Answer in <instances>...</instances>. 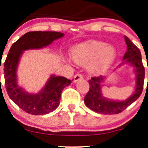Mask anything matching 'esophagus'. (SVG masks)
I'll list each match as a JSON object with an SVG mask.
<instances>
[{
  "label": "esophagus",
  "mask_w": 148,
  "mask_h": 148,
  "mask_svg": "<svg viewBox=\"0 0 148 148\" xmlns=\"http://www.w3.org/2000/svg\"><path fill=\"white\" fill-rule=\"evenodd\" d=\"M83 78V76L81 74H77L74 77V82H77V81H79V79H82Z\"/></svg>",
  "instance_id": "esophagus-1"
}]
</instances>
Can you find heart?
<instances>
[{
  "instance_id": "b5f03b06",
  "label": "heart",
  "mask_w": 148,
  "mask_h": 148,
  "mask_svg": "<svg viewBox=\"0 0 148 148\" xmlns=\"http://www.w3.org/2000/svg\"><path fill=\"white\" fill-rule=\"evenodd\" d=\"M71 56L79 64L91 62L88 67L89 71L92 74H99L107 69L114 60L116 49L104 42L91 41L74 47Z\"/></svg>"
}]
</instances>
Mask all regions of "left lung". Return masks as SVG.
<instances>
[{
  "instance_id": "left-lung-1",
  "label": "left lung",
  "mask_w": 148,
  "mask_h": 148,
  "mask_svg": "<svg viewBox=\"0 0 148 148\" xmlns=\"http://www.w3.org/2000/svg\"><path fill=\"white\" fill-rule=\"evenodd\" d=\"M125 40L127 49L124 55V62L122 64H129L135 69L136 74L135 92L128 99L124 101L110 100L102 96L101 91L102 83L104 81L105 77L99 76L98 77H92L91 79L89 80L90 86L89 92L84 97V103L86 107L96 112L104 114L120 113L128 106L136 101L143 92L145 79V68L142 62L141 53L140 49L127 37L125 36Z\"/></svg>"
}]
</instances>
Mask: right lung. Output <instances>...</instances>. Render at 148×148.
<instances>
[{
	"label": "right lung",
	"mask_w": 148,
	"mask_h": 148,
	"mask_svg": "<svg viewBox=\"0 0 148 148\" xmlns=\"http://www.w3.org/2000/svg\"><path fill=\"white\" fill-rule=\"evenodd\" d=\"M63 36V33L56 31H31L22 36L10 47L3 66L5 89L10 99L28 114L41 115L56 110L62 90L71 84V80L51 75L39 92L28 93L17 83L16 71L21 56L24 51L46 47Z\"/></svg>",
	"instance_id": "right-lung-1"
}]
</instances>
